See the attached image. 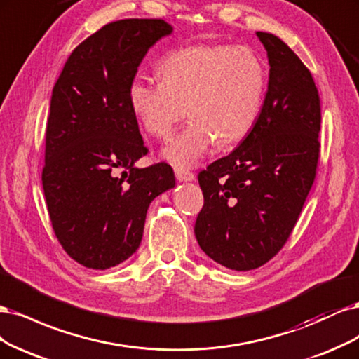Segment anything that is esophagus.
I'll use <instances>...</instances> for the list:
<instances>
[{
    "instance_id": "obj_1",
    "label": "esophagus",
    "mask_w": 359,
    "mask_h": 359,
    "mask_svg": "<svg viewBox=\"0 0 359 359\" xmlns=\"http://www.w3.org/2000/svg\"><path fill=\"white\" fill-rule=\"evenodd\" d=\"M175 175L179 182H191L195 179V175L189 170H183V168H175Z\"/></svg>"
}]
</instances>
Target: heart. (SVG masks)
<instances>
[{"label":"heart","mask_w":359,"mask_h":359,"mask_svg":"<svg viewBox=\"0 0 359 359\" xmlns=\"http://www.w3.org/2000/svg\"><path fill=\"white\" fill-rule=\"evenodd\" d=\"M158 70L163 80L138 76L130 85V104L143 130L167 140L184 113L191 122L164 149L177 168L194 167L213 143L226 146L255 123L267 72L248 46L195 44L168 53Z\"/></svg>","instance_id":"heart-1"}]
</instances>
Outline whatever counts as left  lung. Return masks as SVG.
<instances>
[{
	"instance_id": "8db88e82",
	"label": "left lung",
	"mask_w": 359,
	"mask_h": 359,
	"mask_svg": "<svg viewBox=\"0 0 359 359\" xmlns=\"http://www.w3.org/2000/svg\"><path fill=\"white\" fill-rule=\"evenodd\" d=\"M269 55V89L245 140L200 171L204 205L195 237L236 271L258 269L285 246L316 177L320 100L309 68L279 39L257 32Z\"/></svg>"
}]
</instances>
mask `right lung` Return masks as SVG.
Wrapping results in <instances>:
<instances>
[{
  "label": "right lung",
  "mask_w": 359,
  "mask_h": 359,
  "mask_svg": "<svg viewBox=\"0 0 359 359\" xmlns=\"http://www.w3.org/2000/svg\"><path fill=\"white\" fill-rule=\"evenodd\" d=\"M172 27L163 19L104 25L68 56L52 90L46 126L44 198L62 249L107 270L140 246L147 207L175 188L172 168H137L147 155L130 85L147 50Z\"/></svg>",
  "instance_id": "obj_1"
}]
</instances>
